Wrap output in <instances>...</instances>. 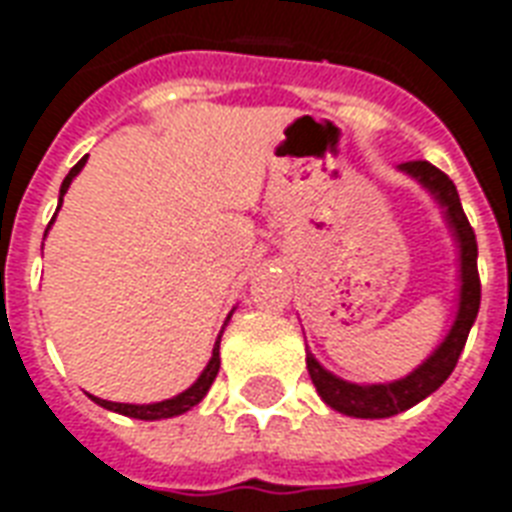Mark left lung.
<instances>
[{"instance_id":"1","label":"left lung","mask_w":512,"mask_h":512,"mask_svg":"<svg viewBox=\"0 0 512 512\" xmlns=\"http://www.w3.org/2000/svg\"><path fill=\"white\" fill-rule=\"evenodd\" d=\"M400 171L413 177L421 187H427L435 195V201L443 206L448 228L454 230V239L459 244V308L448 335L438 349L421 362L419 368L405 378L389 381V384H351L343 378L333 376L314 360V354L306 351L308 376L317 386L319 397L333 411L354 416V419H389L395 413H403L429 397L440 384L454 373L459 354H462L470 327H473L478 308H481V279H478V241L467 222L456 185L427 161L400 163Z\"/></svg>"}]
</instances>
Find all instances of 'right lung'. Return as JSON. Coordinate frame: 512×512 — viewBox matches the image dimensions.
<instances>
[{"instance_id": "add662e5", "label": "right lung", "mask_w": 512, "mask_h": 512, "mask_svg": "<svg viewBox=\"0 0 512 512\" xmlns=\"http://www.w3.org/2000/svg\"><path fill=\"white\" fill-rule=\"evenodd\" d=\"M88 161V155H85L83 161H77V166H72V171L66 174V179L61 182V195H58V209H61V201H64V193L69 190L72 185V179L80 174V169L85 166ZM53 220H56V214H53ZM50 220V222H53ZM50 228V225H48ZM233 314V311H230ZM228 314V319H230ZM228 319H225V325H228ZM225 330V327H222ZM222 330L217 335V341H214V349H212V360L209 365L204 368V373L198 376L193 386H187L185 392L177 397H171V400H163V403H150V405H131V403H109V400H101V397H93L88 395L96 405L101 408H107V411H115V413H123V416H131V419H142V421H158V419H171V416H179V413H187L193 405H198L201 400L206 397L209 392V386L214 384V378L220 373V338H222Z\"/></svg>"}]
</instances>
